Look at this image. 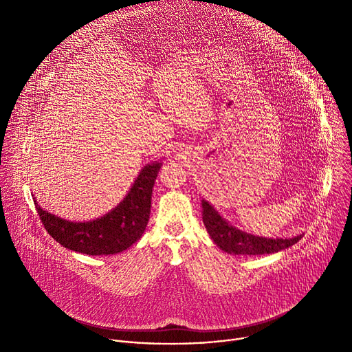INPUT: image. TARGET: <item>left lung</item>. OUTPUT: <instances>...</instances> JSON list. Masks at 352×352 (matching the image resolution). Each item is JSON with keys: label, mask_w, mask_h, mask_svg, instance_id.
Here are the masks:
<instances>
[{"label": "left lung", "mask_w": 352, "mask_h": 352, "mask_svg": "<svg viewBox=\"0 0 352 352\" xmlns=\"http://www.w3.org/2000/svg\"><path fill=\"white\" fill-rule=\"evenodd\" d=\"M204 223L214 243L232 255H267L296 243L302 235L294 238H265L241 231L228 224L206 200H202Z\"/></svg>", "instance_id": "1"}]
</instances>
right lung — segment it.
<instances>
[{"label":"right lung","instance_id":"add662e5","mask_svg":"<svg viewBox=\"0 0 352 352\" xmlns=\"http://www.w3.org/2000/svg\"><path fill=\"white\" fill-rule=\"evenodd\" d=\"M160 168L162 163L157 162L144 166L128 195L113 210L96 220L69 221L41 209L36 200L33 202L47 232L64 248L91 256L116 255L133 245L144 232Z\"/></svg>","mask_w":352,"mask_h":352}]
</instances>
